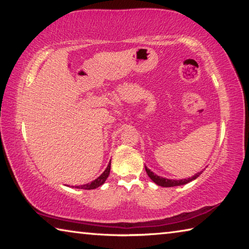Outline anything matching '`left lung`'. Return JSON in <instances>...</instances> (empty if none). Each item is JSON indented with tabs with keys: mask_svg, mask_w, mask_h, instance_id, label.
Returning a JSON list of instances; mask_svg holds the SVG:
<instances>
[{
	"mask_svg": "<svg viewBox=\"0 0 249 249\" xmlns=\"http://www.w3.org/2000/svg\"><path fill=\"white\" fill-rule=\"evenodd\" d=\"M145 169H146L147 175H148L149 178L153 180L156 184L160 185V187H166V188H168V187H177V185H183L185 183L190 182V181H192V180L196 179L197 177H199L202 174V171H201V172H197V174H196L193 177H191V178L182 179V180H170V179H166V178H162V177H159L157 175H155L154 172L150 171L147 167H145Z\"/></svg>",
	"mask_w": 249,
	"mask_h": 249,
	"instance_id": "8db88e82",
	"label": "left lung"
}]
</instances>
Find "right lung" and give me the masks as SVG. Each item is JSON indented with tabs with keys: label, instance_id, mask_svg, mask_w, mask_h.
Instances as JSON below:
<instances>
[{
	"label": "right lung",
	"instance_id": "1",
	"mask_svg": "<svg viewBox=\"0 0 249 249\" xmlns=\"http://www.w3.org/2000/svg\"><path fill=\"white\" fill-rule=\"evenodd\" d=\"M109 170H111V161H109V163L107 167V169H105V171L99 177V178H96L95 180H93L90 183H87V184H83V185H77L75 188L84 189V190H91V189H96L98 187H100V185H102L105 182V180L107 179V177L109 175Z\"/></svg>",
	"mask_w": 249,
	"mask_h": 249
}]
</instances>
